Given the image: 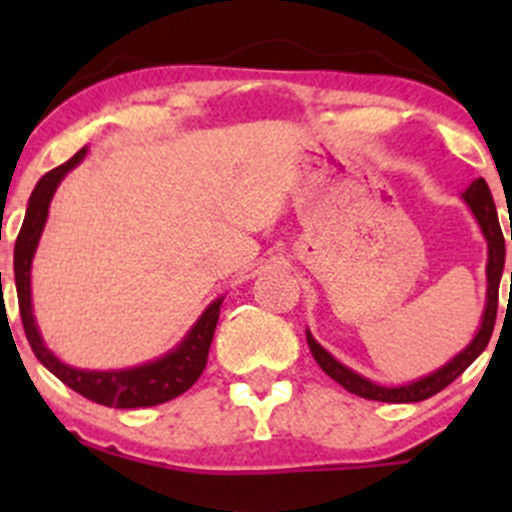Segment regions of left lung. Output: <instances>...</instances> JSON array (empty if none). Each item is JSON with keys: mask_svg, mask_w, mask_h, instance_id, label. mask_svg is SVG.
<instances>
[{"mask_svg": "<svg viewBox=\"0 0 512 512\" xmlns=\"http://www.w3.org/2000/svg\"><path fill=\"white\" fill-rule=\"evenodd\" d=\"M463 200L471 208L473 218L478 220L480 232H483L485 242H488V265H485V280H488V292H485V309L483 317H480V327L476 332V337L471 339L463 352H458L451 361L441 366V369L431 371V374L421 376V379L409 381V384L401 386H384L376 384V381L366 379V376L356 374V371L344 366L342 361L334 359L317 339L309 334L307 329V344L309 352H312L314 361L322 366L324 374L332 376L337 384H342L349 394L361 396V399H371V401H384V404H416V401L431 399L433 394L446 389L451 381H456L473 361L483 354V349L488 347L490 334H493L495 327V314H498V289H500V277H503V267H505V240H503V230H500L498 223V210H495L493 195H490L488 183L483 178L473 180L471 188L463 193ZM510 240H512V227H510ZM510 282H512V272H510Z\"/></svg>", "mask_w": 512, "mask_h": 512, "instance_id": "left-lung-1", "label": "left lung"}]
</instances>
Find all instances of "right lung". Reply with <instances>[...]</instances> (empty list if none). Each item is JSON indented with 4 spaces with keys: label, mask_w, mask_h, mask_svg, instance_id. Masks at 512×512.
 <instances>
[{
    "label": "right lung",
    "mask_w": 512,
    "mask_h": 512,
    "mask_svg": "<svg viewBox=\"0 0 512 512\" xmlns=\"http://www.w3.org/2000/svg\"><path fill=\"white\" fill-rule=\"evenodd\" d=\"M89 148H81L74 158L66 160L59 168L49 170L44 178L36 183L29 198L27 215H24L22 230H19L17 242H14V282H17L19 312H22L24 332H27L29 344L36 359L56 376L64 381L69 389L96 404L111 406V409H141V406H158L175 396L185 394L203 374L208 364L210 342H213L215 327H218L220 304L225 297L213 299L200 314L198 322L188 329L178 347L170 349L168 354L158 359L146 361V364L131 366V369H111V371H89L76 369V366L64 364L49 347L39 332V324L34 319L32 304V260L39 247L41 232H44L46 218H49V205L54 198L56 188L66 178L69 170H74L81 160L86 158Z\"/></svg>",
    "instance_id": "add662e5"
}]
</instances>
